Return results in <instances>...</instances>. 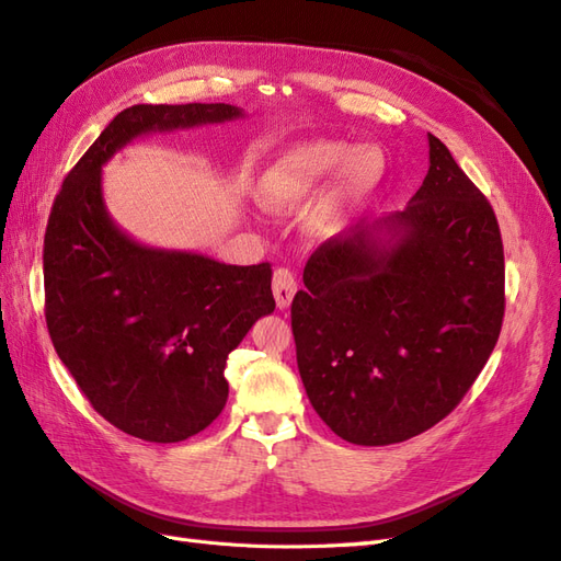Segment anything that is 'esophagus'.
<instances>
[{
	"mask_svg": "<svg viewBox=\"0 0 561 561\" xmlns=\"http://www.w3.org/2000/svg\"><path fill=\"white\" fill-rule=\"evenodd\" d=\"M297 293V278L287 268H278L274 274V295L278 309H287Z\"/></svg>",
	"mask_w": 561,
	"mask_h": 561,
	"instance_id": "34e87169",
	"label": "esophagus"
}]
</instances>
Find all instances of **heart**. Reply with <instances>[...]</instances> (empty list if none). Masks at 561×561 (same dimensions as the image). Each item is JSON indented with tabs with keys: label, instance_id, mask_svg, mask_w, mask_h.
Here are the masks:
<instances>
[{
	"label": "heart",
	"instance_id": "obj_1",
	"mask_svg": "<svg viewBox=\"0 0 561 561\" xmlns=\"http://www.w3.org/2000/svg\"><path fill=\"white\" fill-rule=\"evenodd\" d=\"M348 147L334 140H318L287 149L271 163L260 178V201L271 210H295L316 198L339 164V175L332 184V206L367 192L383 173V161L375 149H358L350 159Z\"/></svg>",
	"mask_w": 561,
	"mask_h": 561
}]
</instances>
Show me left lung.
Listing matches in <instances>:
<instances>
[{"instance_id":"obj_1","label":"left lung","mask_w":561,"mask_h":561,"mask_svg":"<svg viewBox=\"0 0 561 561\" xmlns=\"http://www.w3.org/2000/svg\"><path fill=\"white\" fill-rule=\"evenodd\" d=\"M431 168L398 243L336 233L293 299L299 375L318 416L353 445L410 439L443 421L480 377L505 313L499 219L435 135Z\"/></svg>"}]
</instances>
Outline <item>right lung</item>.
<instances>
[{
    "label": "right lung",
    "instance_id": "add662e5",
    "mask_svg": "<svg viewBox=\"0 0 561 561\" xmlns=\"http://www.w3.org/2000/svg\"><path fill=\"white\" fill-rule=\"evenodd\" d=\"M225 103L133 105L67 173L44 236V316L58 358L93 410L147 443H180L225 410V365L276 309L268 262L231 266L142 248L118 231L100 165L147 130L227 122Z\"/></svg>",
    "mask_w": 561,
    "mask_h": 561
}]
</instances>
